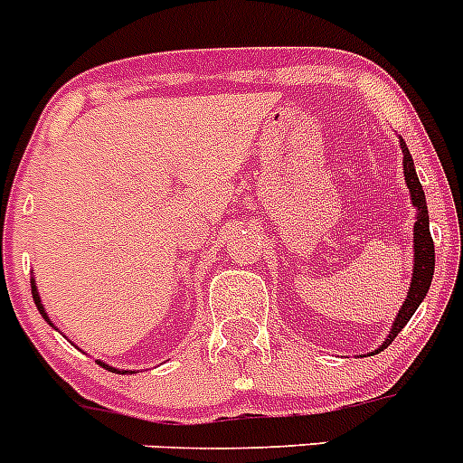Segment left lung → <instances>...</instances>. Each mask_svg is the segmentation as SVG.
I'll return each instance as SVG.
<instances>
[{
  "mask_svg": "<svg viewBox=\"0 0 463 463\" xmlns=\"http://www.w3.org/2000/svg\"><path fill=\"white\" fill-rule=\"evenodd\" d=\"M402 153H404V180H407L409 194H411V203L416 207V226H413V276H411V288L407 292V299L402 304L400 313H397L395 322H392V329L388 334V338L383 340L382 347L374 349L373 354L383 352L388 345L395 340V335L404 329V324L411 319V315L416 313L418 306L422 304V299L427 297V290L431 285V276H434V241L430 235V214H427V201L425 192H422V184L416 175V166H413L411 153H409L404 139H400Z\"/></svg>",
  "mask_w": 463,
  "mask_h": 463,
  "instance_id": "obj_1",
  "label": "left lung"
}]
</instances>
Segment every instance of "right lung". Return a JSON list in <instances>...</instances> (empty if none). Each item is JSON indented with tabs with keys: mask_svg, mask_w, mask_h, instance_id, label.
<instances>
[{
	"mask_svg": "<svg viewBox=\"0 0 463 463\" xmlns=\"http://www.w3.org/2000/svg\"><path fill=\"white\" fill-rule=\"evenodd\" d=\"M32 295H33V301H36V308H38V313L43 315V319H45L47 324H50V326H54V324L50 322V317H47V313H45V308H43V304H41V295H38V290H36V283H33V279H32ZM56 329V326H54ZM98 365H102V368L105 370H109V373H116V374H128V370H118V368H111V365H107V363H102V361H98Z\"/></svg>",
	"mask_w": 463,
	"mask_h": 463,
	"instance_id": "obj_1",
	"label": "right lung"
}]
</instances>
